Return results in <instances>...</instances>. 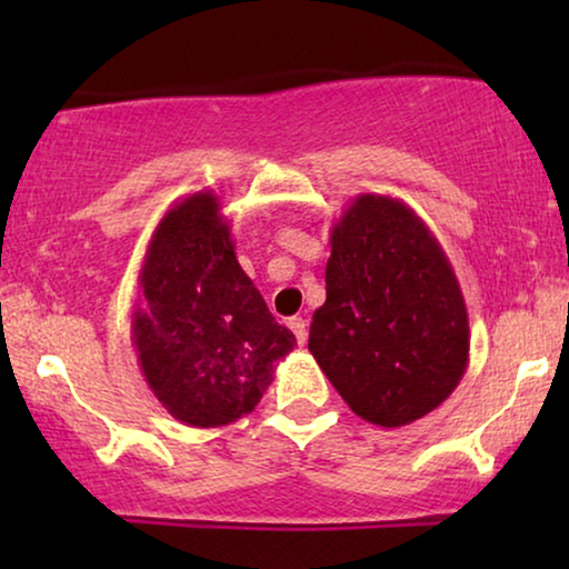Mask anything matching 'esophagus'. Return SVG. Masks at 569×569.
I'll list each match as a JSON object with an SVG mask.
<instances>
[{"label":"esophagus","instance_id":"obj_1","mask_svg":"<svg viewBox=\"0 0 569 569\" xmlns=\"http://www.w3.org/2000/svg\"><path fill=\"white\" fill-rule=\"evenodd\" d=\"M306 321H302V318H290V329H292V333L295 337H298V345H306V339H308V329H306Z\"/></svg>","mask_w":569,"mask_h":569}]
</instances>
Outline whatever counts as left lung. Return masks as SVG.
<instances>
[{"instance_id":"1","label":"left lung","mask_w":569,"mask_h":569,"mask_svg":"<svg viewBox=\"0 0 569 569\" xmlns=\"http://www.w3.org/2000/svg\"><path fill=\"white\" fill-rule=\"evenodd\" d=\"M469 347L461 284L422 217L383 193L349 201L308 339L349 409L378 427L417 422L461 383Z\"/></svg>"}]
</instances>
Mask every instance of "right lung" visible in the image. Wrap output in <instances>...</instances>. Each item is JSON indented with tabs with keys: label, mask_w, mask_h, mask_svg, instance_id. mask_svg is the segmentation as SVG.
I'll return each mask as SVG.
<instances>
[{
	"label": "right lung",
	"mask_w": 569,
	"mask_h": 569,
	"mask_svg": "<svg viewBox=\"0 0 569 569\" xmlns=\"http://www.w3.org/2000/svg\"><path fill=\"white\" fill-rule=\"evenodd\" d=\"M131 341L154 399L201 430L251 415L295 349L292 331L274 321L240 269L212 191L178 199L154 228Z\"/></svg>",
	"instance_id": "1"
}]
</instances>
